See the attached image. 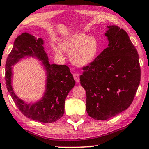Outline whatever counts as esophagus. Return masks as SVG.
I'll return each mask as SVG.
<instances>
[{"mask_svg":"<svg viewBox=\"0 0 149 149\" xmlns=\"http://www.w3.org/2000/svg\"><path fill=\"white\" fill-rule=\"evenodd\" d=\"M73 77H74V79L75 80V81L77 82H79V80H80V77H79V74H77V73H74V74H73Z\"/></svg>","mask_w":149,"mask_h":149,"instance_id":"obj_1","label":"esophagus"}]
</instances>
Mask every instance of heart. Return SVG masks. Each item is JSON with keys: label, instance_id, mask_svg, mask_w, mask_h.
<instances>
[{"label": "heart", "instance_id": "b5f03b06", "mask_svg": "<svg viewBox=\"0 0 149 149\" xmlns=\"http://www.w3.org/2000/svg\"><path fill=\"white\" fill-rule=\"evenodd\" d=\"M61 47L52 45L54 52L59 56H63V51L70 54V60L77 66H85L91 63L98 51V44L97 39L84 33H77L68 36L61 42Z\"/></svg>", "mask_w": 149, "mask_h": 149}]
</instances>
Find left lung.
<instances>
[{"mask_svg": "<svg viewBox=\"0 0 149 149\" xmlns=\"http://www.w3.org/2000/svg\"><path fill=\"white\" fill-rule=\"evenodd\" d=\"M106 48L82 68L81 84L86 91V110L98 120L113 117L129 108L141 81L139 54L127 32L107 26Z\"/></svg>", "mask_w": 149, "mask_h": 149, "instance_id": "8db88e82", "label": "left lung"}]
</instances>
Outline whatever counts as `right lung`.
I'll use <instances>...</instances> for the list:
<instances>
[{"instance_id": "right-lung-1", "label": "right lung", "mask_w": 149, "mask_h": 149, "mask_svg": "<svg viewBox=\"0 0 149 149\" xmlns=\"http://www.w3.org/2000/svg\"><path fill=\"white\" fill-rule=\"evenodd\" d=\"M43 45L42 38H36L28 33H23L18 36L6 59L5 81L11 97L25 116L40 123H49L55 122L63 116L65 99L74 86L75 81L67 66L49 63ZM26 56L42 61L47 75L44 95L40 100L33 104L25 103L18 97L12 86V67Z\"/></svg>"}]
</instances>
